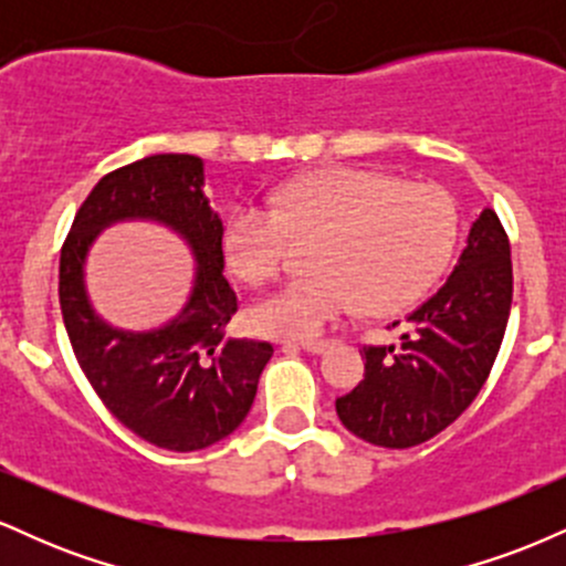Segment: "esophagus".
Wrapping results in <instances>:
<instances>
[{
  "label": "esophagus",
  "mask_w": 566,
  "mask_h": 566,
  "mask_svg": "<svg viewBox=\"0 0 566 566\" xmlns=\"http://www.w3.org/2000/svg\"><path fill=\"white\" fill-rule=\"evenodd\" d=\"M297 346H301L303 350H308V354H322L329 343L327 340H303V343H297Z\"/></svg>",
  "instance_id": "34e87169"
}]
</instances>
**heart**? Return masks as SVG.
Segmentation results:
<instances>
[{"instance_id":"heart-1","label":"heart","mask_w":566,"mask_h":566,"mask_svg":"<svg viewBox=\"0 0 566 566\" xmlns=\"http://www.w3.org/2000/svg\"><path fill=\"white\" fill-rule=\"evenodd\" d=\"M292 237L316 239L311 269L250 311L255 333L311 340L365 303L394 314L437 282L458 242V207L433 184L361 167L292 180L276 207L244 201L226 229V255L244 282L263 284L287 263Z\"/></svg>"}]
</instances>
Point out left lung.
<instances>
[{
    "label": "left lung",
    "mask_w": 566,
    "mask_h": 566,
    "mask_svg": "<svg viewBox=\"0 0 566 566\" xmlns=\"http://www.w3.org/2000/svg\"><path fill=\"white\" fill-rule=\"evenodd\" d=\"M511 297L509 233L486 207L447 282L407 316L399 346L361 348L365 380L335 399L340 423L388 450H407L444 431L490 378Z\"/></svg>",
    "instance_id": "8db88e82"
}]
</instances>
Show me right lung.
I'll list each match as a JSON object with an SVG mask.
<instances>
[{"instance_id":"1","label":"right lung","mask_w":566,"mask_h":566,"mask_svg":"<svg viewBox=\"0 0 566 566\" xmlns=\"http://www.w3.org/2000/svg\"><path fill=\"white\" fill-rule=\"evenodd\" d=\"M201 186L205 167L191 154H157L119 167L82 201L61 247L57 297L84 378L122 426L170 452L205 450L237 431L274 356L271 343L229 335L239 301L223 276V223ZM125 217L167 222L200 261L185 314L157 334L112 331L83 295L88 242L103 224Z\"/></svg>"}]
</instances>
